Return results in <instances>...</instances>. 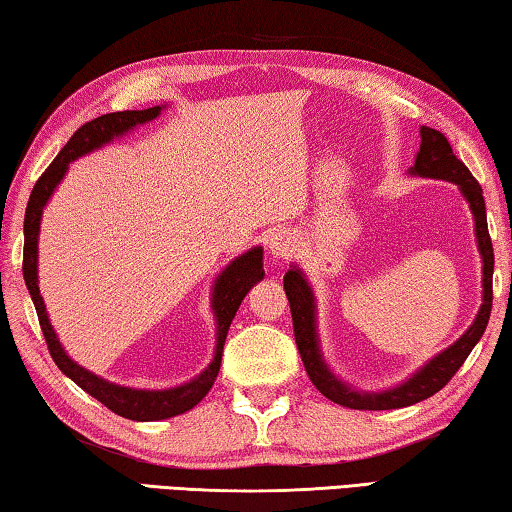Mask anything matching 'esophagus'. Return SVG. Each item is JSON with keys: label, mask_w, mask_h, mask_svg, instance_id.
Here are the masks:
<instances>
[{"label": "esophagus", "mask_w": 512, "mask_h": 512, "mask_svg": "<svg viewBox=\"0 0 512 512\" xmlns=\"http://www.w3.org/2000/svg\"><path fill=\"white\" fill-rule=\"evenodd\" d=\"M267 251H270L274 258H279V261L290 258L297 251V238L292 236L290 231H274L272 236L267 238Z\"/></svg>", "instance_id": "obj_1"}]
</instances>
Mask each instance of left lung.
<instances>
[{
    "label": "left lung",
    "mask_w": 512,
    "mask_h": 512,
    "mask_svg": "<svg viewBox=\"0 0 512 512\" xmlns=\"http://www.w3.org/2000/svg\"><path fill=\"white\" fill-rule=\"evenodd\" d=\"M422 145L417 152L415 165L410 167V174L424 179H442L456 183L467 199L469 208L474 213V226H476V242H479V251L483 258V304L481 311L476 315L474 324L460 335L454 345L440 351L433 356L422 370H417L408 381H404L397 388L383 390V392H358L342 383L329 367H326L320 349V338H317V315H315V297L313 290L308 286L306 276L301 274L299 267L292 265L283 276V290L290 301L292 313V326H295V342L304 360V367L308 372V379L313 381L317 390L322 392L326 399L335 401V404L354 408V410H392L413 406L417 401L433 397L435 392L445 388L451 381V376L458 372V367L465 363L469 351L474 349L476 342L488 326L490 311H492V272H494V254H492V240L488 233V220H485V201L483 190L479 181L472 177L463 161H458L456 154L451 152L449 140L442 136L440 131L431 127L420 129Z\"/></svg>",
    "instance_id": "1"
}]
</instances>
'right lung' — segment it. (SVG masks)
<instances>
[{"label":"right lung","mask_w":512,"mask_h":512,"mask_svg":"<svg viewBox=\"0 0 512 512\" xmlns=\"http://www.w3.org/2000/svg\"><path fill=\"white\" fill-rule=\"evenodd\" d=\"M161 111L163 106H152V108H145V111L106 113L102 117H95V120L83 124V127L74 131V136L67 140V145L61 149V154L54 158L52 165L43 172V177L36 181L27 204V213H24L22 274H24V283H27L29 288V295L33 299V306H36L38 322L47 340L49 354H52L58 370H61L65 376H70L81 390H86L90 397L102 401V404L108 410H113L115 415L127 417V420H136V422H156V420H167V417L181 415L186 413V410L195 408L199 401L208 395V390L213 388V383L217 379V372H220L224 340H226V333H229L233 317H236V311L240 308V301L247 297L251 286L265 276L261 247L245 251V254L236 258V261H231L224 267L222 274L217 276L213 286V297H211V308L217 324L215 356L204 372L197 374L195 379H190L188 383L177 385V388L140 390V388H127V385H117L102 379V376L83 370L81 365L74 363V360L65 354L63 345L56 338V331L52 329V322H49L45 301L40 297V288H38V233H40V220H43V208L47 206L49 197L54 195L56 186L65 177L67 167H70L72 161H77L79 156L95 152V149H99L102 145H108L113 138L124 136V133H129L133 127H138V124L154 120V117L161 115Z\"/></svg>","instance_id":"add662e5"}]
</instances>
